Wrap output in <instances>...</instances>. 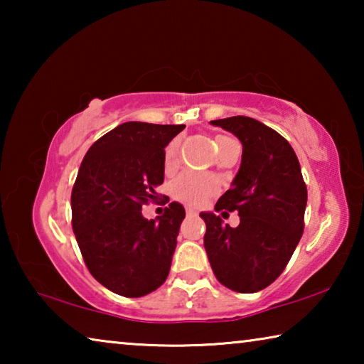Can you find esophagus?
<instances>
[{
  "instance_id": "esophagus-1",
  "label": "esophagus",
  "mask_w": 364,
  "mask_h": 364,
  "mask_svg": "<svg viewBox=\"0 0 364 364\" xmlns=\"http://www.w3.org/2000/svg\"><path fill=\"white\" fill-rule=\"evenodd\" d=\"M186 215H188V217H194V215H197V212L194 210V208L186 207Z\"/></svg>"
}]
</instances>
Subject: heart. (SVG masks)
I'll use <instances>...</instances> for the list:
<instances>
[{
	"label": "heart",
	"instance_id": "heart-1",
	"mask_svg": "<svg viewBox=\"0 0 364 364\" xmlns=\"http://www.w3.org/2000/svg\"><path fill=\"white\" fill-rule=\"evenodd\" d=\"M221 139H226V136H217V144ZM175 156V144H170L167 149V164ZM218 184L217 180L212 175L205 173H197V171H183L181 175L175 178L173 184H171V191L176 199L188 202L193 205H200L208 199V197L215 194Z\"/></svg>",
	"mask_w": 364,
	"mask_h": 364
}]
</instances>
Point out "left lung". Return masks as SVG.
Returning <instances> with one entry per match:
<instances>
[{"instance_id":"8db88e82","label":"left lung","mask_w":364,"mask_h":364,"mask_svg":"<svg viewBox=\"0 0 364 364\" xmlns=\"http://www.w3.org/2000/svg\"><path fill=\"white\" fill-rule=\"evenodd\" d=\"M242 144V160L231 188L215 212L236 210L241 223L223 225L202 212L204 247L217 279L234 292L252 294L279 278L304 234L306 186L292 146L273 128L244 115L212 120Z\"/></svg>"}]
</instances>
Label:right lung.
<instances>
[{"label":"right lung","instance_id":"obj_1","mask_svg":"<svg viewBox=\"0 0 364 364\" xmlns=\"http://www.w3.org/2000/svg\"><path fill=\"white\" fill-rule=\"evenodd\" d=\"M184 125L127 122L90 147L72 189V228L93 278L123 297H143L167 279L184 220L178 202L147 220L157 199L165 147Z\"/></svg>","mask_w":364,"mask_h":364}]
</instances>
